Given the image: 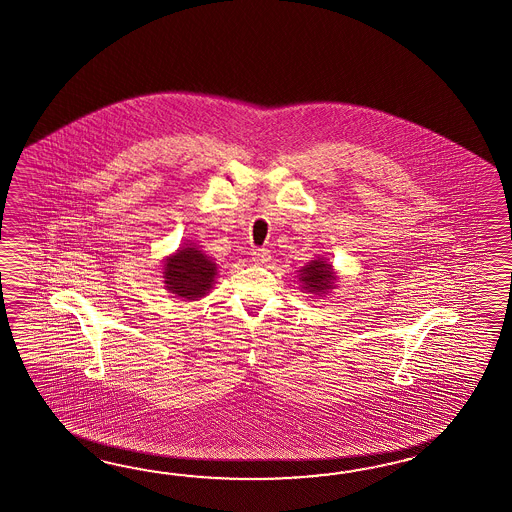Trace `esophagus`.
<instances>
[{
  "instance_id": "obj_1",
  "label": "esophagus",
  "mask_w": 512,
  "mask_h": 512,
  "mask_svg": "<svg viewBox=\"0 0 512 512\" xmlns=\"http://www.w3.org/2000/svg\"><path fill=\"white\" fill-rule=\"evenodd\" d=\"M250 256L254 263H267L271 260V252L267 249H252Z\"/></svg>"
}]
</instances>
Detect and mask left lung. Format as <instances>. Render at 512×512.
I'll use <instances>...</instances> for the list:
<instances>
[{
	"label": "left lung",
	"instance_id": "1",
	"mask_svg": "<svg viewBox=\"0 0 512 512\" xmlns=\"http://www.w3.org/2000/svg\"><path fill=\"white\" fill-rule=\"evenodd\" d=\"M336 276L332 275V265L323 260H314L301 269V282L304 289H310L314 293H325L334 282Z\"/></svg>",
	"mask_w": 512,
	"mask_h": 512
}]
</instances>
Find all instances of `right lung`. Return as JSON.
<instances>
[{
	"label": "right lung",
	"mask_w": 512,
	"mask_h": 512,
	"mask_svg": "<svg viewBox=\"0 0 512 512\" xmlns=\"http://www.w3.org/2000/svg\"><path fill=\"white\" fill-rule=\"evenodd\" d=\"M163 275L167 289H171L174 295L187 301H197L213 286L217 267L202 250L189 245L167 260Z\"/></svg>",
	"instance_id": "obj_1"
}]
</instances>
